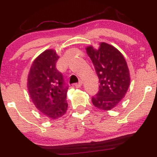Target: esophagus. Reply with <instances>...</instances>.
<instances>
[{
    "label": "esophagus",
    "instance_id": "esophagus-1",
    "mask_svg": "<svg viewBox=\"0 0 157 157\" xmlns=\"http://www.w3.org/2000/svg\"><path fill=\"white\" fill-rule=\"evenodd\" d=\"M82 84H83V82L80 81V82H79V83H76L74 86H75L76 88H80V87H81V86H82Z\"/></svg>",
    "mask_w": 157,
    "mask_h": 157
}]
</instances>
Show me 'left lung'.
<instances>
[{"mask_svg":"<svg viewBox=\"0 0 157 157\" xmlns=\"http://www.w3.org/2000/svg\"><path fill=\"white\" fill-rule=\"evenodd\" d=\"M99 81V91L92 97L96 108L110 110L117 106L126 95L130 84V73L123 54L113 46L101 42L98 49L86 47Z\"/></svg>","mask_w":157,"mask_h":157,"instance_id":"left-lung-1","label":"left lung"}]
</instances>
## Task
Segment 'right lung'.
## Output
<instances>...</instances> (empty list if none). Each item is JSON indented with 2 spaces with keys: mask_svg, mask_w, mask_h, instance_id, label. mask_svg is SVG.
Wrapping results in <instances>:
<instances>
[{
  "mask_svg": "<svg viewBox=\"0 0 157 157\" xmlns=\"http://www.w3.org/2000/svg\"><path fill=\"white\" fill-rule=\"evenodd\" d=\"M59 57L52 49L43 52L31 64L27 79L34 106L50 120L62 117L67 109V86H65L62 74L56 68Z\"/></svg>",
  "mask_w": 157,
  "mask_h": 157,
  "instance_id": "obj_1",
  "label": "right lung"
}]
</instances>
